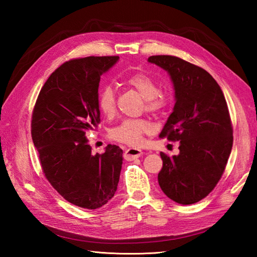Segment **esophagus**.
<instances>
[{"label": "esophagus", "instance_id": "1", "mask_svg": "<svg viewBox=\"0 0 257 257\" xmlns=\"http://www.w3.org/2000/svg\"><path fill=\"white\" fill-rule=\"evenodd\" d=\"M143 155H144L143 150L137 149V148H129L124 151L123 157L127 161H132V160L137 159V158L141 157Z\"/></svg>", "mask_w": 257, "mask_h": 257}]
</instances>
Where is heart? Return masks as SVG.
<instances>
[{
	"label": "heart",
	"mask_w": 257,
	"mask_h": 257,
	"mask_svg": "<svg viewBox=\"0 0 257 257\" xmlns=\"http://www.w3.org/2000/svg\"><path fill=\"white\" fill-rule=\"evenodd\" d=\"M124 84L137 90L146 101L149 111H158L166 106L167 98L160 94L158 83L146 74H135L124 80ZM98 107L103 116L112 117L116 112V94L111 86H103L98 95ZM151 130L149 121L144 119H127L113 127L109 135L111 139L128 146H138L143 136Z\"/></svg>",
	"instance_id": "obj_1"
}]
</instances>
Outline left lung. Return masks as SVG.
Instances as JSON below:
<instances>
[{"mask_svg":"<svg viewBox=\"0 0 257 257\" xmlns=\"http://www.w3.org/2000/svg\"><path fill=\"white\" fill-rule=\"evenodd\" d=\"M148 62L170 76L176 103L160 137L180 145L177 156L160 154L158 182L169 199L193 204L215 188L231 154L233 129L226 100L203 68L169 55L150 56Z\"/></svg>","mask_w":257,"mask_h":257,"instance_id":"left-lung-1","label":"left lung"}]
</instances>
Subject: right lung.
<instances>
[{
	"instance_id": "right-lung-1",
	"label": "right lung",
	"mask_w": 257,
	"mask_h": 257,
	"mask_svg": "<svg viewBox=\"0 0 257 257\" xmlns=\"http://www.w3.org/2000/svg\"><path fill=\"white\" fill-rule=\"evenodd\" d=\"M118 56H89L64 63L40 91L32 117V139L43 172L65 200L84 209L105 205L117 191L122 150L108 145L92 155L87 133L100 121V76Z\"/></svg>"
}]
</instances>
